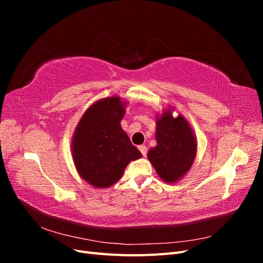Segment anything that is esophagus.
Returning a JSON list of instances; mask_svg holds the SVG:
<instances>
[{
	"mask_svg": "<svg viewBox=\"0 0 263 263\" xmlns=\"http://www.w3.org/2000/svg\"><path fill=\"white\" fill-rule=\"evenodd\" d=\"M138 149H139V151L141 153V155L144 156V157H146V155H147V147L144 146V145H140V146H138Z\"/></svg>",
	"mask_w": 263,
	"mask_h": 263,
	"instance_id": "esophagus-1",
	"label": "esophagus"
}]
</instances>
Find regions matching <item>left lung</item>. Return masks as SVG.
Masks as SVG:
<instances>
[{"label":"left lung","instance_id":"obj_1","mask_svg":"<svg viewBox=\"0 0 263 263\" xmlns=\"http://www.w3.org/2000/svg\"><path fill=\"white\" fill-rule=\"evenodd\" d=\"M173 107L156 116L157 146L150 148L147 158L157 174L165 183H176L192 166L197 151V140L187 119Z\"/></svg>","mask_w":263,"mask_h":263}]
</instances>
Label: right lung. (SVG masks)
<instances>
[{"label":"right lung","mask_w":263,"mask_h":263,"mask_svg":"<svg viewBox=\"0 0 263 263\" xmlns=\"http://www.w3.org/2000/svg\"><path fill=\"white\" fill-rule=\"evenodd\" d=\"M126 106L118 95L101 99L85 110L74 129L71 141L74 166L94 187L112 186L127 164L141 157L121 126Z\"/></svg>","instance_id":"obj_1"}]
</instances>
